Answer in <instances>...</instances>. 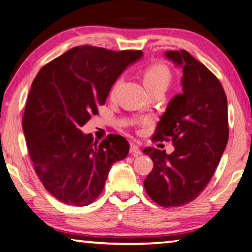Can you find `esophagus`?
<instances>
[{
  "label": "esophagus",
  "mask_w": 252,
  "mask_h": 252,
  "mask_svg": "<svg viewBox=\"0 0 252 252\" xmlns=\"http://www.w3.org/2000/svg\"><path fill=\"white\" fill-rule=\"evenodd\" d=\"M130 153L133 157H138L139 155H141V150H140V148L138 144L135 143H131L130 146Z\"/></svg>",
  "instance_id": "esophagus-1"
}]
</instances>
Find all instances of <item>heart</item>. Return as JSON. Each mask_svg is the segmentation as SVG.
Returning <instances> with one entry per match:
<instances>
[{"label":"heart","instance_id":"b5f03b06","mask_svg":"<svg viewBox=\"0 0 252 252\" xmlns=\"http://www.w3.org/2000/svg\"><path fill=\"white\" fill-rule=\"evenodd\" d=\"M143 83L146 85L148 92H151L153 90H158V89H163L167 90L169 87L170 81H171V73L167 66L162 64H153L147 67L143 71ZM120 80H118L112 87L111 93L116 92L117 88L119 87Z\"/></svg>","mask_w":252,"mask_h":252}]
</instances>
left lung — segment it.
Returning <instances> with one entry per match:
<instances>
[{"mask_svg": "<svg viewBox=\"0 0 252 252\" xmlns=\"http://www.w3.org/2000/svg\"><path fill=\"white\" fill-rule=\"evenodd\" d=\"M164 55L182 69V93L174 95L157 126L155 139H171L174 151L146 148L153 161L144 189L164 208L192 201L212 178L228 143V105L222 85L185 50Z\"/></svg>", "mask_w": 252, "mask_h": 252, "instance_id": "obj_1", "label": "left lung"}]
</instances>
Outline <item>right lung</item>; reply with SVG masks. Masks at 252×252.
I'll use <instances>...</instances> for the list:
<instances>
[{"label": "right lung", "instance_id": "obj_1", "mask_svg": "<svg viewBox=\"0 0 252 252\" xmlns=\"http://www.w3.org/2000/svg\"><path fill=\"white\" fill-rule=\"evenodd\" d=\"M142 51H111L83 45L66 51L40 70L32 82L23 131L34 170L53 197L88 206L99 197L114 162L129 153V142L109 134L93 141L81 131L123 71Z\"/></svg>", "mask_w": 252, "mask_h": 252}]
</instances>
